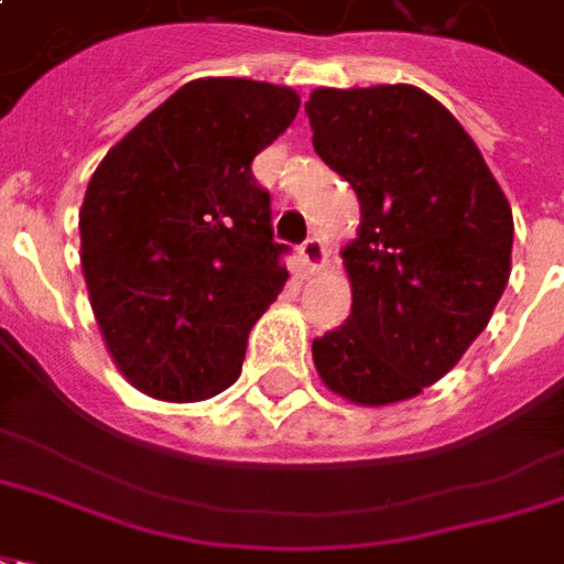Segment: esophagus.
I'll return each instance as SVG.
<instances>
[{
	"instance_id": "obj_1",
	"label": "esophagus",
	"mask_w": 564,
	"mask_h": 564,
	"mask_svg": "<svg viewBox=\"0 0 564 564\" xmlns=\"http://www.w3.org/2000/svg\"><path fill=\"white\" fill-rule=\"evenodd\" d=\"M300 261L306 267V273H315V270L327 264V247L317 237H308L306 243L300 247Z\"/></svg>"
}]
</instances>
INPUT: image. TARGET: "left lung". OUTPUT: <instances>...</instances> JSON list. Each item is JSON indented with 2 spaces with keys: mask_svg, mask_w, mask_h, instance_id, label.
<instances>
[{
  "mask_svg": "<svg viewBox=\"0 0 564 564\" xmlns=\"http://www.w3.org/2000/svg\"><path fill=\"white\" fill-rule=\"evenodd\" d=\"M312 145L359 198L350 317L312 341L324 387L387 408L458 366L508 285L514 219L458 118L416 86L315 88Z\"/></svg>",
  "mask_w": 564,
  "mask_h": 564,
  "instance_id": "1",
  "label": "left lung"
}]
</instances>
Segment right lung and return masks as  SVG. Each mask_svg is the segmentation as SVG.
Wrapping results in <instances>:
<instances>
[{
	"mask_svg": "<svg viewBox=\"0 0 564 564\" xmlns=\"http://www.w3.org/2000/svg\"><path fill=\"white\" fill-rule=\"evenodd\" d=\"M288 86L193 79L109 148L79 207V261L109 357L139 392L205 401L240 378L285 288L252 160L297 118Z\"/></svg>",
	"mask_w": 564,
	"mask_h": 564,
	"instance_id": "1",
	"label": "right lung"
}]
</instances>
